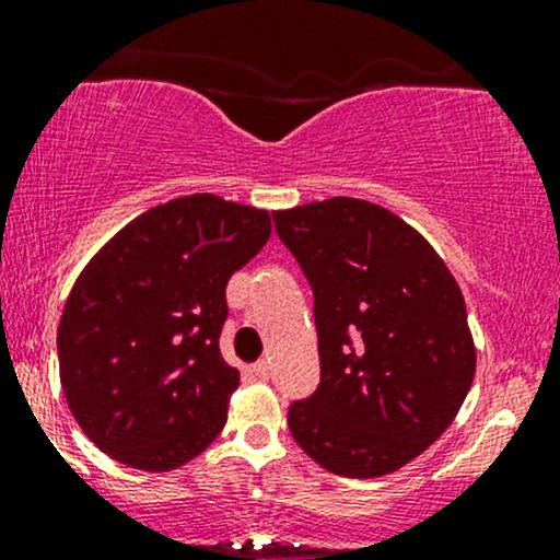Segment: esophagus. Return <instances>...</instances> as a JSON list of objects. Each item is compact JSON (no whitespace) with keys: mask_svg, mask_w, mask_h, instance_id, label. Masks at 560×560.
I'll use <instances>...</instances> for the list:
<instances>
[{"mask_svg":"<svg viewBox=\"0 0 560 560\" xmlns=\"http://www.w3.org/2000/svg\"><path fill=\"white\" fill-rule=\"evenodd\" d=\"M249 371H253L255 378H262V382H266V378L271 376V363H268V361H258Z\"/></svg>","mask_w":560,"mask_h":560,"instance_id":"esophagus-1","label":"esophagus"}]
</instances>
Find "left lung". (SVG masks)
I'll use <instances>...</instances> for the list:
<instances>
[{"instance_id":"8db88e82","label":"left lung","mask_w":560,"mask_h":560,"mask_svg":"<svg viewBox=\"0 0 560 560\" xmlns=\"http://www.w3.org/2000/svg\"><path fill=\"white\" fill-rule=\"evenodd\" d=\"M276 234L313 287L320 384L292 402L294 442L326 471L374 479L458 416L477 347L445 260L413 226L355 197L276 210Z\"/></svg>"}]
</instances>
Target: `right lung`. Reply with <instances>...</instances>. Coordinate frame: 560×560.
Listing matches in <instances>:
<instances>
[{
	"mask_svg": "<svg viewBox=\"0 0 560 560\" xmlns=\"http://www.w3.org/2000/svg\"><path fill=\"white\" fill-rule=\"evenodd\" d=\"M268 236V210L189 195L133 218L89 260L57 355L70 413L102 453L173 471L221 434L240 387L218 347L226 284Z\"/></svg>",
	"mask_w": 560,
	"mask_h": 560,
	"instance_id": "add662e5",
	"label": "right lung"
}]
</instances>
